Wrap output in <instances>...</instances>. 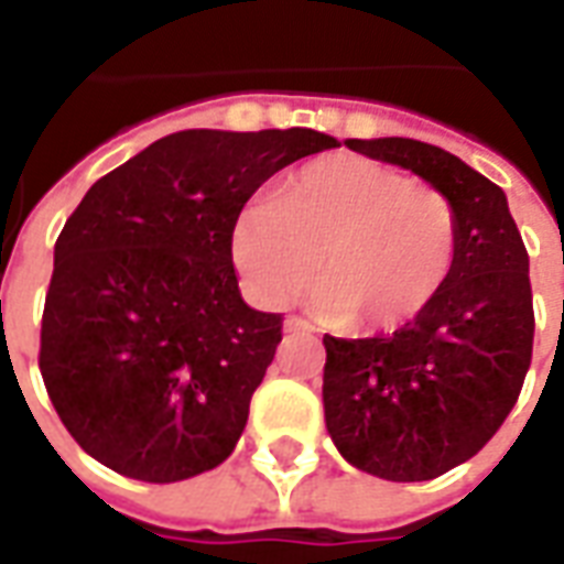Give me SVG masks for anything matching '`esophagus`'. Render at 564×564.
I'll use <instances>...</instances> for the list:
<instances>
[{
	"mask_svg": "<svg viewBox=\"0 0 564 564\" xmlns=\"http://www.w3.org/2000/svg\"><path fill=\"white\" fill-rule=\"evenodd\" d=\"M283 329L286 332H311V323L302 317H286L283 319Z\"/></svg>",
	"mask_w": 564,
	"mask_h": 564,
	"instance_id": "34e87169",
	"label": "esophagus"
}]
</instances>
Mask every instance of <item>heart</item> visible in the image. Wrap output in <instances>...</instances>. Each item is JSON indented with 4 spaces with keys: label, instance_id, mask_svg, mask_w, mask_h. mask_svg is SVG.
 Segmentation results:
<instances>
[{
    "label": "heart",
    "instance_id": "1",
    "mask_svg": "<svg viewBox=\"0 0 564 564\" xmlns=\"http://www.w3.org/2000/svg\"><path fill=\"white\" fill-rule=\"evenodd\" d=\"M456 257L453 198L356 153L305 162L232 223V259L259 305H290L317 278L319 317L359 332L420 317Z\"/></svg>",
    "mask_w": 564,
    "mask_h": 564
}]
</instances>
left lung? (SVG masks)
I'll return each mask as SVG.
<instances>
[{"instance_id": "1", "label": "left lung", "mask_w": 564, "mask_h": 564, "mask_svg": "<svg viewBox=\"0 0 564 564\" xmlns=\"http://www.w3.org/2000/svg\"><path fill=\"white\" fill-rule=\"evenodd\" d=\"M447 193L459 257L432 305L378 338L326 335L323 408L335 447L356 468L414 484L468 462L520 399L532 366L529 253L501 186L459 156L414 139H350Z\"/></svg>"}]
</instances>
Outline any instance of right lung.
Returning a JSON list of instances; mask_svg holds the SVG:
<instances>
[{"label":"right lung","mask_w":564,"mask_h":564,"mask_svg":"<svg viewBox=\"0 0 564 564\" xmlns=\"http://www.w3.org/2000/svg\"><path fill=\"white\" fill-rule=\"evenodd\" d=\"M338 148L317 129H184L99 177L54 247L44 387L111 471L177 484L217 468L283 338L238 293L232 223L290 162Z\"/></svg>","instance_id":"1"}]
</instances>
